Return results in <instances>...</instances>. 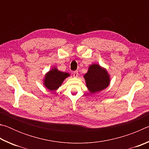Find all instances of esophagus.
<instances>
[{"label": "esophagus", "instance_id": "obj_1", "mask_svg": "<svg viewBox=\"0 0 149 149\" xmlns=\"http://www.w3.org/2000/svg\"><path fill=\"white\" fill-rule=\"evenodd\" d=\"M73 75L74 77H77L78 76V71H74L73 72Z\"/></svg>", "mask_w": 149, "mask_h": 149}]
</instances>
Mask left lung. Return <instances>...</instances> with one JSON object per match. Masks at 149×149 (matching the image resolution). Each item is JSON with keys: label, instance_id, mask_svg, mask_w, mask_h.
Returning <instances> with one entry per match:
<instances>
[{"label": "left lung", "instance_id": "left-lung-1", "mask_svg": "<svg viewBox=\"0 0 149 149\" xmlns=\"http://www.w3.org/2000/svg\"><path fill=\"white\" fill-rule=\"evenodd\" d=\"M87 87L91 93L100 91L107 88L110 84V76L105 69L99 64H92L84 75Z\"/></svg>", "mask_w": 149, "mask_h": 149}]
</instances>
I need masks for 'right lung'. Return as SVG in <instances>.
Instances as JSON below:
<instances>
[{"label": "right lung", "instance_id": "obj_1", "mask_svg": "<svg viewBox=\"0 0 149 149\" xmlns=\"http://www.w3.org/2000/svg\"><path fill=\"white\" fill-rule=\"evenodd\" d=\"M68 76V73L58 71L54 68L45 75L43 84L49 90L55 91L61 86L64 80Z\"/></svg>", "mask_w": 149, "mask_h": 149}]
</instances>
